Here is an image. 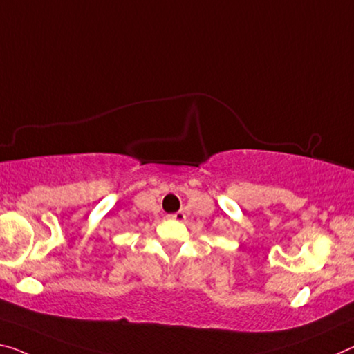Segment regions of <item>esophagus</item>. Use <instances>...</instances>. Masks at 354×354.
Listing matches in <instances>:
<instances>
[{"mask_svg": "<svg viewBox=\"0 0 354 354\" xmlns=\"http://www.w3.org/2000/svg\"><path fill=\"white\" fill-rule=\"evenodd\" d=\"M171 217L175 218V221H186V214H184V211H178L175 214H171Z\"/></svg>", "mask_w": 354, "mask_h": 354, "instance_id": "34e87169", "label": "esophagus"}]
</instances>
